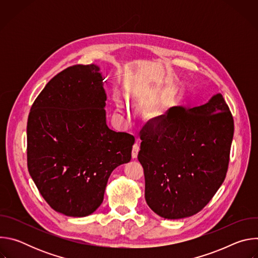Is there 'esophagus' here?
Here are the masks:
<instances>
[{
    "instance_id": "34e87169",
    "label": "esophagus",
    "mask_w": 258,
    "mask_h": 258,
    "mask_svg": "<svg viewBox=\"0 0 258 258\" xmlns=\"http://www.w3.org/2000/svg\"><path fill=\"white\" fill-rule=\"evenodd\" d=\"M140 151V146H139V139H137L136 144L133 146V151H132V156L133 158H137L138 157V153Z\"/></svg>"
}]
</instances>
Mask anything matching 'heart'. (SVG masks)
Segmentation results:
<instances>
[{
	"label": "heart",
	"mask_w": 258,
	"mask_h": 258,
	"mask_svg": "<svg viewBox=\"0 0 258 258\" xmlns=\"http://www.w3.org/2000/svg\"><path fill=\"white\" fill-rule=\"evenodd\" d=\"M117 106H118V108H119V110H120V112H122L123 114H125V113L127 112L126 105H125V104H122V102L118 101V102H117Z\"/></svg>",
	"instance_id": "heart-1"
}]
</instances>
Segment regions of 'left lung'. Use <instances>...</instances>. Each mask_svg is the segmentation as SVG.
<instances>
[{
  "label": "left lung",
  "mask_w": 258,
  "mask_h": 258,
  "mask_svg": "<svg viewBox=\"0 0 258 258\" xmlns=\"http://www.w3.org/2000/svg\"><path fill=\"white\" fill-rule=\"evenodd\" d=\"M140 135L147 204L167 219L201 211L229 167L234 119L223 95L198 107H172Z\"/></svg>",
  "instance_id": "1"
}]
</instances>
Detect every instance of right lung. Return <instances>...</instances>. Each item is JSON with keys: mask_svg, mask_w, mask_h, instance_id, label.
I'll use <instances>...</instances> for the list:
<instances>
[{"mask_svg": "<svg viewBox=\"0 0 258 258\" xmlns=\"http://www.w3.org/2000/svg\"><path fill=\"white\" fill-rule=\"evenodd\" d=\"M97 65H73L34 100L27 120V167L46 202L67 216L92 214L108 178L132 158L134 136L106 123V93Z\"/></svg>", "mask_w": 258, "mask_h": 258, "instance_id": "1", "label": "right lung"}]
</instances>
